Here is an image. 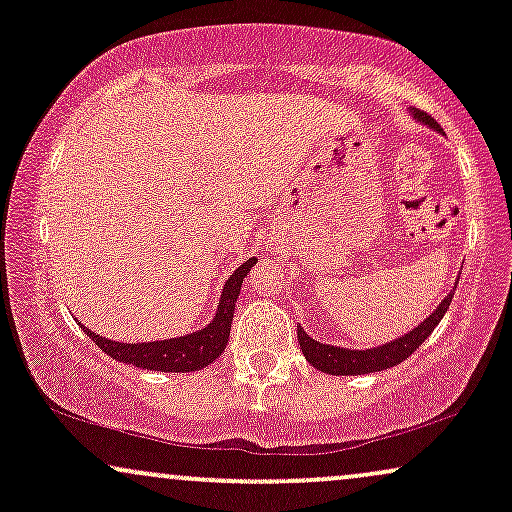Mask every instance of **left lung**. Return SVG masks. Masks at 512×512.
Masks as SVG:
<instances>
[{
  "label": "left lung",
  "instance_id": "1",
  "mask_svg": "<svg viewBox=\"0 0 512 512\" xmlns=\"http://www.w3.org/2000/svg\"><path fill=\"white\" fill-rule=\"evenodd\" d=\"M411 115H414V120L424 122V125L440 132L438 122L433 120L431 115L421 113V110H411ZM455 289H452L448 296L438 303V308L433 310L421 325H416L414 330L402 334V337L392 339V342L373 346V349H344V346L320 344L317 339L310 337V334H305L303 327H298V344H301L305 361H308L313 368L330 375H366V373H378V370L399 366L404 358H409L421 344L426 342L428 334L436 330L438 322L443 320L445 313H448L452 296H455Z\"/></svg>",
  "mask_w": 512,
  "mask_h": 512
}]
</instances>
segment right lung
Wrapping results in <instances>:
<instances>
[{
    "instance_id": "obj_1",
    "label": "right lung",
    "mask_w": 512,
    "mask_h": 512,
    "mask_svg": "<svg viewBox=\"0 0 512 512\" xmlns=\"http://www.w3.org/2000/svg\"><path fill=\"white\" fill-rule=\"evenodd\" d=\"M257 257H250L248 262H243L240 267L226 279L221 289L219 308H216L214 320L209 325H204L202 330L185 334V337L175 339H161V342H139V344H127V342H113V339H105L101 334L91 332L84 327V332L93 339L101 349L115 361L127 363V366H137L144 370H161V373H190V370H202L209 363H214L216 358L223 354L228 344V334H231V322H233V310H236V301L240 286L248 272L255 267Z\"/></svg>"
}]
</instances>
